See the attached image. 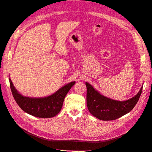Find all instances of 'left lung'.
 Listing matches in <instances>:
<instances>
[{"mask_svg":"<svg viewBox=\"0 0 152 152\" xmlns=\"http://www.w3.org/2000/svg\"><path fill=\"white\" fill-rule=\"evenodd\" d=\"M87 87V106L93 115L102 121H113L130 112L135 107L142 93V86L134 97L126 101H117L100 94L88 82Z\"/></svg>","mask_w":152,"mask_h":152,"instance_id":"obj_1","label":"left lung"}]
</instances>
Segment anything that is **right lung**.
Segmentation results:
<instances>
[{
    "instance_id": "1",
    "label": "right lung",
    "mask_w": 152,
    "mask_h": 152,
    "mask_svg": "<svg viewBox=\"0 0 152 152\" xmlns=\"http://www.w3.org/2000/svg\"><path fill=\"white\" fill-rule=\"evenodd\" d=\"M10 87L14 98L18 106L27 113L39 118H51L61 111L66 95L75 82H71L61 87L53 94L44 98L24 96L18 92L10 78Z\"/></svg>"
}]
</instances>
